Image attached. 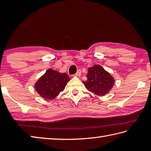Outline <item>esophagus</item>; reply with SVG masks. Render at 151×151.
<instances>
[{
  "label": "esophagus",
  "mask_w": 151,
  "mask_h": 151,
  "mask_svg": "<svg viewBox=\"0 0 151 151\" xmlns=\"http://www.w3.org/2000/svg\"><path fill=\"white\" fill-rule=\"evenodd\" d=\"M76 76H80L81 75V70H78L77 72H76V73L75 74V75Z\"/></svg>",
  "instance_id": "esophagus-1"
}]
</instances>
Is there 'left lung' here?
<instances>
[{"label": "left lung", "instance_id": "8db88e82", "mask_svg": "<svg viewBox=\"0 0 151 151\" xmlns=\"http://www.w3.org/2000/svg\"><path fill=\"white\" fill-rule=\"evenodd\" d=\"M87 81H83L89 91L99 96H103L111 90L114 79L110 73L99 65H95L88 69Z\"/></svg>", "mask_w": 151, "mask_h": 151}]
</instances>
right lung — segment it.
Wrapping results in <instances>:
<instances>
[{"label": "right lung", "mask_w": 151, "mask_h": 151, "mask_svg": "<svg viewBox=\"0 0 151 151\" xmlns=\"http://www.w3.org/2000/svg\"><path fill=\"white\" fill-rule=\"evenodd\" d=\"M69 81L67 73L49 69L36 83L35 88L43 98L52 100L65 89Z\"/></svg>", "instance_id": "1"}]
</instances>
